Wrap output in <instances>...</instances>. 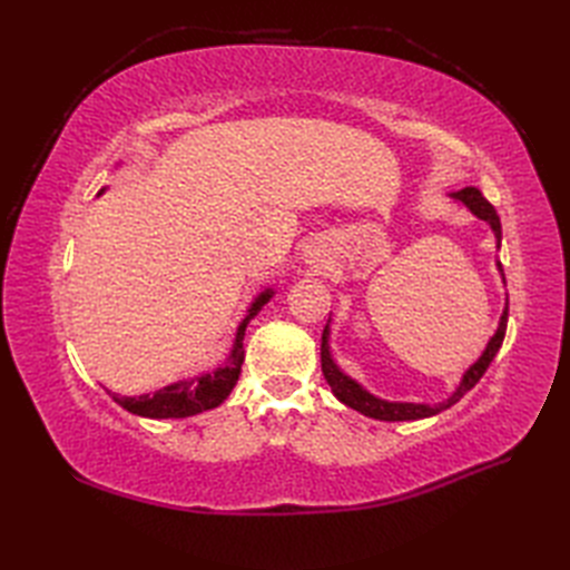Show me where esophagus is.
<instances>
[{
    "label": "esophagus",
    "instance_id": "obj_1",
    "mask_svg": "<svg viewBox=\"0 0 570 570\" xmlns=\"http://www.w3.org/2000/svg\"><path fill=\"white\" fill-rule=\"evenodd\" d=\"M306 262H314V256H312V258H306Z\"/></svg>",
    "mask_w": 570,
    "mask_h": 570
}]
</instances>
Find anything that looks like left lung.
Returning a JSON list of instances; mask_svg holds the SVG:
<instances>
[{
	"label": "left lung",
	"instance_id": "1",
	"mask_svg": "<svg viewBox=\"0 0 570 570\" xmlns=\"http://www.w3.org/2000/svg\"><path fill=\"white\" fill-rule=\"evenodd\" d=\"M450 197L456 202V204H463L465 209H469L475 218H480L482 223H488L492 235H494V243H497V249L502 247V223H499V216L494 212V206L482 197V193L478 187H463V189H456V193H450ZM499 275H502V283L507 285L504 281V268L499 262H494ZM507 318H509V302L504 304V312L502 316H499V323H497V331L494 335L490 337V342L485 344V350H482V354L473 361V364L463 371L459 385L454 387V392L450 396H444L442 402H435V404H423V402H390V400H383V396H377L373 392H368L364 385H361L358 381H354V377L350 373H344L337 361L333 356V350H331V323H333V314L331 318H327L325 323V331H323V342H321V368H323V375L327 385H331L333 394L337 396V400L350 406L358 413H364V416L368 419H375V421H421V419H430V416H438L440 411L454 406L461 396L469 392L471 387H475V383L482 377V373L488 371V366L492 364V358L497 356L499 347H502L504 342V333H507Z\"/></svg>",
	"mask_w": 570,
	"mask_h": 570
}]
</instances>
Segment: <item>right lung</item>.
<instances>
[{
	"mask_svg": "<svg viewBox=\"0 0 570 570\" xmlns=\"http://www.w3.org/2000/svg\"><path fill=\"white\" fill-rule=\"evenodd\" d=\"M105 193H107V187H101L97 197H101ZM273 295H275L273 287H264L254 297V302L247 306L245 318L239 321V325H237L233 347H230L226 361H223V364H218L214 371L183 377V381L170 383V385L157 390L154 394H137V396L111 394V400L118 406H124L126 411L135 413V416L159 419V421L161 419L197 416V413H204V411L220 406L223 402L228 400V394L237 385L239 371H243L245 331H247V325H249V321L258 312H262L264 304L271 302Z\"/></svg>",
	"mask_w": 570,
	"mask_h": 570,
	"instance_id": "right-lung-1",
	"label": "right lung"
}]
</instances>
